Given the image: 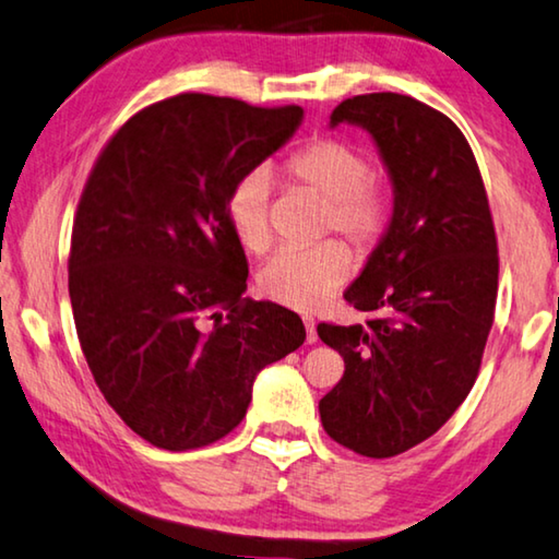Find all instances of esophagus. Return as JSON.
<instances>
[{"label":"esophagus","instance_id":"34e87169","mask_svg":"<svg viewBox=\"0 0 559 559\" xmlns=\"http://www.w3.org/2000/svg\"><path fill=\"white\" fill-rule=\"evenodd\" d=\"M304 325H306V341L308 343H316L318 341V333H316V321L311 316H304Z\"/></svg>","mask_w":559,"mask_h":559}]
</instances>
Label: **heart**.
<instances>
[{
	"label": "heart",
	"mask_w": 559,
	"mask_h": 559,
	"mask_svg": "<svg viewBox=\"0 0 559 559\" xmlns=\"http://www.w3.org/2000/svg\"><path fill=\"white\" fill-rule=\"evenodd\" d=\"M283 179L323 199V231H338L356 253L368 259L393 226L391 186L370 174V158L358 144L338 136H316L300 144L281 164ZM271 174L253 168L234 183L226 199V218L238 246L263 253L271 246ZM353 259L338 241L308 248H281L259 273L265 298L281 306L311 311L350 276Z\"/></svg>",
	"instance_id": "b5f03b06"
}]
</instances>
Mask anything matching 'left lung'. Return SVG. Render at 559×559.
<instances>
[{"label":"left lung","instance_id":"1","mask_svg":"<svg viewBox=\"0 0 559 559\" xmlns=\"http://www.w3.org/2000/svg\"><path fill=\"white\" fill-rule=\"evenodd\" d=\"M376 139L395 193L393 226L345 300L366 325L321 323L345 373L321 397L323 430L366 457L428 440L473 391L498 300V236L475 154L445 114L413 96L360 94L331 127Z\"/></svg>","mask_w":559,"mask_h":559}]
</instances>
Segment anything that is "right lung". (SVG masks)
<instances>
[{
  "label": "right lung",
  "mask_w": 559,
  "mask_h": 559,
  "mask_svg": "<svg viewBox=\"0 0 559 559\" xmlns=\"http://www.w3.org/2000/svg\"><path fill=\"white\" fill-rule=\"evenodd\" d=\"M304 109L176 94L102 148L79 199L69 298L88 370L119 418L164 450L243 420L259 370L306 341L304 321L243 298L248 261L226 199L294 136Z\"/></svg>",
  "instance_id": "1"
}]
</instances>
